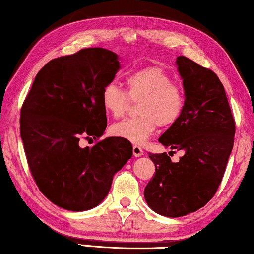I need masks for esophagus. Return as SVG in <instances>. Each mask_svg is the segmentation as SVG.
Instances as JSON below:
<instances>
[{"label":"esophagus","instance_id":"obj_1","mask_svg":"<svg viewBox=\"0 0 254 254\" xmlns=\"http://www.w3.org/2000/svg\"><path fill=\"white\" fill-rule=\"evenodd\" d=\"M133 154L135 157H140V156L143 155V150H142V148L140 145H134L133 147Z\"/></svg>","mask_w":254,"mask_h":254}]
</instances>
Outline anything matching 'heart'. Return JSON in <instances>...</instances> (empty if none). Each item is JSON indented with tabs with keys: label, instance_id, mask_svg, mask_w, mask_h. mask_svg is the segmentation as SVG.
<instances>
[{
	"label": "heart",
	"instance_id": "1",
	"mask_svg": "<svg viewBox=\"0 0 254 254\" xmlns=\"http://www.w3.org/2000/svg\"><path fill=\"white\" fill-rule=\"evenodd\" d=\"M127 92L114 83L104 86L100 102L104 111L113 118L123 117L131 100H140V117L126 119L111 126L114 136L134 144H143L156 127L172 126L179 120L185 107V96L172 78L158 67L137 69L126 76ZM128 95H127V93Z\"/></svg>",
	"mask_w": 254,
	"mask_h": 254
}]
</instances>
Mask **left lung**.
Listing matches in <instances>:
<instances>
[{"mask_svg": "<svg viewBox=\"0 0 254 254\" xmlns=\"http://www.w3.org/2000/svg\"><path fill=\"white\" fill-rule=\"evenodd\" d=\"M176 64L183 79L185 107L158 142L184 151V156L173 163L166 152L149 154L156 173L144 189L148 206L168 217L194 213L214 196L234 147L236 130L217 75L186 57L177 58Z\"/></svg>", "mask_w": 254, "mask_h": 254, "instance_id": "obj_1", "label": "left lung"}]
</instances>
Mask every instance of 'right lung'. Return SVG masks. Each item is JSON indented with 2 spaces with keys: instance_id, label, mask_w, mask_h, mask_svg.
I'll list each match as a JSON object with an SVG mask.
<instances>
[{
  "instance_id": "obj_1",
  "label": "right lung",
  "mask_w": 254,
  "mask_h": 254,
  "mask_svg": "<svg viewBox=\"0 0 254 254\" xmlns=\"http://www.w3.org/2000/svg\"><path fill=\"white\" fill-rule=\"evenodd\" d=\"M120 69L119 57L105 48H84L53 59L34 78L20 111V137L40 192L58 207L84 211L107 196L113 176L133 155L120 137L82 148L106 129L100 102L104 86Z\"/></svg>"
}]
</instances>
